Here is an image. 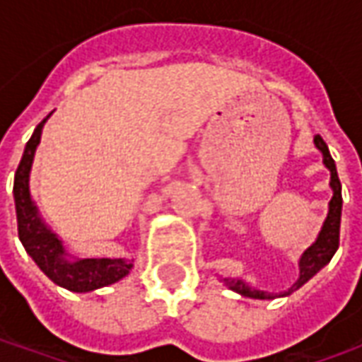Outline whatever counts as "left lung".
Here are the masks:
<instances>
[{
	"label": "left lung",
	"mask_w": 362,
	"mask_h": 362,
	"mask_svg": "<svg viewBox=\"0 0 362 362\" xmlns=\"http://www.w3.org/2000/svg\"><path fill=\"white\" fill-rule=\"evenodd\" d=\"M314 145L316 149L322 153V163L329 170V188H332V199L327 204V215L324 223H322V228H320L316 240L306 248V250L300 254L298 258V279L283 293H267V291H259V288L252 287L250 283H246L244 279H238V277H221V281L227 285L230 291H235L240 296H246V298H258V300H272V298H281V296H288L291 293H295L296 288H300L308 279H312L316 273L322 269L324 266L329 264V259L334 258V254L337 252V246H339V225H341V182L337 178V168H335V163L332 155H329V149H327L326 141L316 135L314 137Z\"/></svg>",
	"instance_id": "1"
}]
</instances>
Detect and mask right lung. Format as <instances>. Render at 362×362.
I'll return each instance as SVG.
<instances>
[{"instance_id": "add662e5", "label": "right lung", "mask_w": 362, "mask_h": 362, "mask_svg": "<svg viewBox=\"0 0 362 362\" xmlns=\"http://www.w3.org/2000/svg\"><path fill=\"white\" fill-rule=\"evenodd\" d=\"M52 114L36 126L35 134L28 139L19 168L15 173L13 197L17 211V227L19 240L25 250L42 273L58 287H64L74 293H90L100 287H108L112 283L124 279L134 267V259L126 258H74L54 230H52L36 207L30 196V168L35 160V153L44 124Z\"/></svg>"}]
</instances>
